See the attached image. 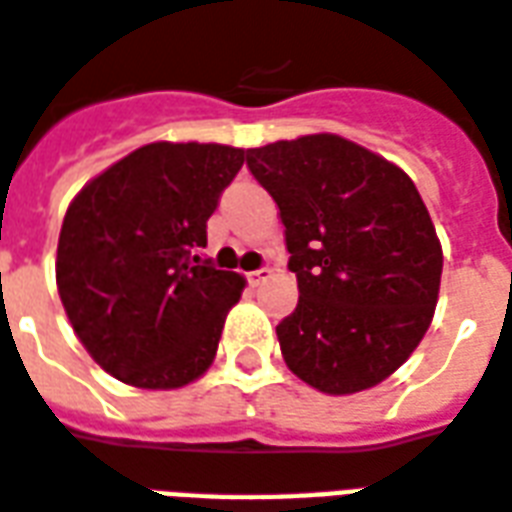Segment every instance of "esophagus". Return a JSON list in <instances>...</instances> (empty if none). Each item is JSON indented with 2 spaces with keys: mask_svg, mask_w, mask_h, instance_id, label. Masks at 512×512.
Wrapping results in <instances>:
<instances>
[{
  "mask_svg": "<svg viewBox=\"0 0 512 512\" xmlns=\"http://www.w3.org/2000/svg\"><path fill=\"white\" fill-rule=\"evenodd\" d=\"M270 275H272L270 267H259V270L248 272V283H251V286H259V283L267 281V278H270Z\"/></svg>",
  "mask_w": 512,
  "mask_h": 512,
  "instance_id": "esophagus-1",
  "label": "esophagus"
}]
</instances>
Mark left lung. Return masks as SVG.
Masks as SVG:
<instances>
[{"instance_id":"obj_1","label":"left lung","mask_w":512,"mask_h":512,"mask_svg":"<svg viewBox=\"0 0 512 512\" xmlns=\"http://www.w3.org/2000/svg\"><path fill=\"white\" fill-rule=\"evenodd\" d=\"M286 226L300 300L275 333L286 365L330 395L406 363L434 319L442 245L404 171L333 133L245 152Z\"/></svg>"}]
</instances>
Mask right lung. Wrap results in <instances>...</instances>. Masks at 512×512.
Instances as JSON below:
<instances>
[{
    "mask_svg": "<svg viewBox=\"0 0 512 512\" xmlns=\"http://www.w3.org/2000/svg\"><path fill=\"white\" fill-rule=\"evenodd\" d=\"M245 149L158 141L89 182L59 231L57 286L95 363L119 382L174 390L218 352L240 272L201 259L207 220Z\"/></svg>",
    "mask_w": 512,
    "mask_h": 512,
    "instance_id": "1",
    "label": "right lung"
}]
</instances>
